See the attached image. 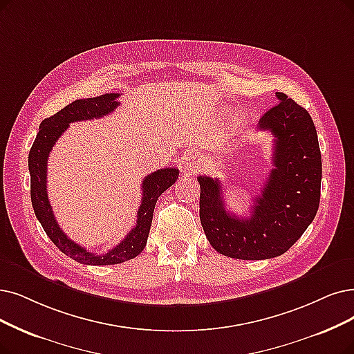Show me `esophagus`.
I'll use <instances>...</instances> for the list:
<instances>
[{
	"label": "esophagus",
	"instance_id": "1",
	"mask_svg": "<svg viewBox=\"0 0 354 354\" xmlns=\"http://www.w3.org/2000/svg\"><path fill=\"white\" fill-rule=\"evenodd\" d=\"M203 168H205V161L202 158L190 157L185 162V174L187 177H192V176L199 174Z\"/></svg>",
	"mask_w": 354,
	"mask_h": 354
}]
</instances>
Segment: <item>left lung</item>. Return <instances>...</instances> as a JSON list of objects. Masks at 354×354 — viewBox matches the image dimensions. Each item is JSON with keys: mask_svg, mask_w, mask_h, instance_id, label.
Wrapping results in <instances>:
<instances>
[{"mask_svg": "<svg viewBox=\"0 0 354 354\" xmlns=\"http://www.w3.org/2000/svg\"><path fill=\"white\" fill-rule=\"evenodd\" d=\"M279 103L259 120V131L274 136L273 168L250 218L225 209L218 178L197 177L201 222L210 245L226 257L266 260L286 252L314 221L321 196V151L309 113L276 93Z\"/></svg>", "mask_w": 354, "mask_h": 354, "instance_id": "1", "label": "left lung"}]
</instances>
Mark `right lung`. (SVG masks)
<instances>
[{
  "label": "right lung",
  "mask_w": 354,
  "mask_h": 354,
  "mask_svg": "<svg viewBox=\"0 0 354 354\" xmlns=\"http://www.w3.org/2000/svg\"><path fill=\"white\" fill-rule=\"evenodd\" d=\"M120 94L110 93L91 98H81L61 109L56 115L45 119L39 126L32 149L29 152V171H30V196L35 215L40 225L44 226L50 241L58 247L68 257L74 259L81 264L106 266L119 264L135 259L138 254L144 251L147 239L151 230V222L153 215V207L158 197L171 187L178 178L177 168H160L155 173L145 177L142 183V203L138 209V221L129 234L124 236L116 247L109 250L106 254H95L87 251L84 247L69 239L61 230L53 215L52 206L48 199L46 189V173H48V157L56 140L68 129L69 123L91 120L103 118L111 113L120 102H118Z\"/></svg>",
  "instance_id": "right-lung-1"
}]
</instances>
